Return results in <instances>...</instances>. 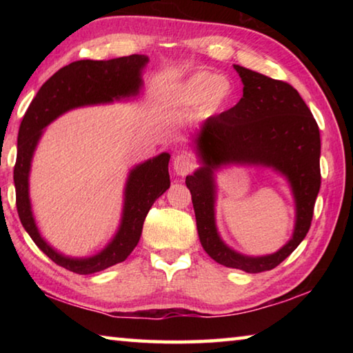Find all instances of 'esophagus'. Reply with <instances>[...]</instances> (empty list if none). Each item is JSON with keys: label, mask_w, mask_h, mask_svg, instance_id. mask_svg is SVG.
I'll list each match as a JSON object with an SVG mask.
<instances>
[{"label": "esophagus", "mask_w": 353, "mask_h": 353, "mask_svg": "<svg viewBox=\"0 0 353 353\" xmlns=\"http://www.w3.org/2000/svg\"><path fill=\"white\" fill-rule=\"evenodd\" d=\"M193 168L194 162L188 157V155L177 154L174 160H172V170H174L177 176H187L188 172L193 171Z\"/></svg>", "instance_id": "1"}]
</instances>
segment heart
<instances>
[{"instance_id":"heart-1","label":"heart","mask_w":353,"mask_h":353,"mask_svg":"<svg viewBox=\"0 0 353 353\" xmlns=\"http://www.w3.org/2000/svg\"><path fill=\"white\" fill-rule=\"evenodd\" d=\"M235 87L230 77L212 71H196L185 79L171 83L159 94L165 109H187L199 104L201 113H214L234 98Z\"/></svg>"}]
</instances>
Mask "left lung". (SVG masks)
Masks as SVG:
<instances>
[{
  "label": "left lung",
  "instance_id": "8db88e82",
  "mask_svg": "<svg viewBox=\"0 0 353 353\" xmlns=\"http://www.w3.org/2000/svg\"><path fill=\"white\" fill-rule=\"evenodd\" d=\"M243 98L207 118L191 135L199 168L185 179L191 193L202 248L227 268L256 274L280 265L308 234L321 188V137L312 112L290 83L234 65ZM229 165H256L282 175L295 199V229L276 253L246 256L230 248L216 225V172Z\"/></svg>",
  "mask_w": 353,
  "mask_h": 353
}]
</instances>
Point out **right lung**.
<instances>
[{
	"label": "right lung",
	"mask_w": 353,
	"mask_h": 353,
	"mask_svg": "<svg viewBox=\"0 0 353 353\" xmlns=\"http://www.w3.org/2000/svg\"><path fill=\"white\" fill-rule=\"evenodd\" d=\"M149 62L145 54L110 59V61H77L52 74L35 94L19 130L14 183L17 210L25 230L41 252L71 272L94 274L121 263L132 254L140 241L143 223L149 208L170 188L168 163L171 155L162 152L129 170L123 191V210L118 229L110 241L90 256L65 255L40 234L34 216L29 176L32 159L45 129L59 117L79 107L132 101L143 88V73Z\"/></svg>",
	"instance_id": "1"
}]
</instances>
